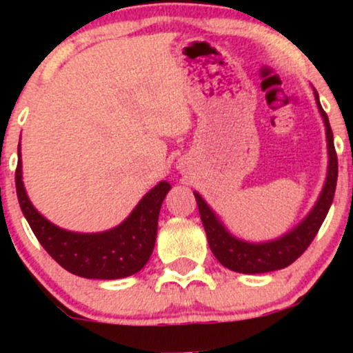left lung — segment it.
Listing matches in <instances>:
<instances>
[{
	"label": "left lung",
	"instance_id": "left-lung-1",
	"mask_svg": "<svg viewBox=\"0 0 353 353\" xmlns=\"http://www.w3.org/2000/svg\"><path fill=\"white\" fill-rule=\"evenodd\" d=\"M315 99H317L319 111L323 117V123H325L327 145H329V172H327L325 185H323L322 194H320L315 208L312 209L309 216L303 219L294 230L287 232L281 239H275L272 242H262V244H250V242L239 241V239L230 236L228 230L224 229V225L219 222L216 214L210 210L199 194L194 192L197 208H199L202 225H204L205 234H208L210 250H212V254L216 255V259L222 265L234 270V272L264 274L290 265L305 252L307 247L312 244L314 237L317 236L322 222L325 221V216L329 212L335 196L339 163L329 117H327L325 111L320 106L317 92H315Z\"/></svg>",
	"mask_w": 353,
	"mask_h": 353
}]
</instances>
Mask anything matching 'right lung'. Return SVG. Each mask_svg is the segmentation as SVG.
Returning a JSON list of instances; mask_svg holds the SVG:
<instances>
[{"instance_id": "add662e5", "label": "right lung", "mask_w": 353, "mask_h": 353, "mask_svg": "<svg viewBox=\"0 0 353 353\" xmlns=\"http://www.w3.org/2000/svg\"><path fill=\"white\" fill-rule=\"evenodd\" d=\"M14 181L19 208L44 250L68 272L108 281L139 272L149 261L156 244L161 205L171 189L169 182H159L114 229L78 234L56 228L33 208L21 181V159L16 165Z\"/></svg>"}]
</instances>
